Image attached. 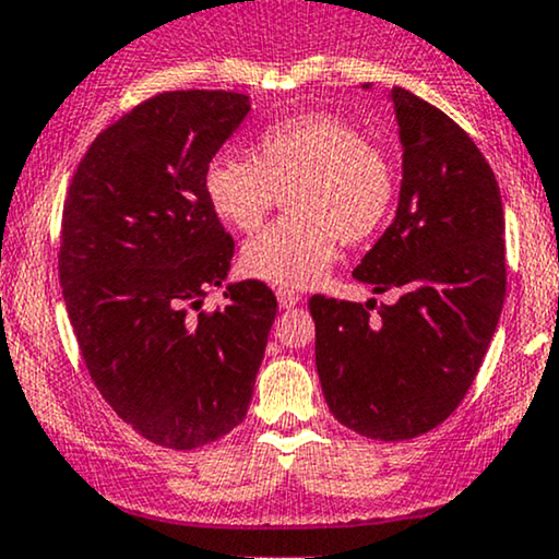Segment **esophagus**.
<instances>
[{
	"label": "esophagus",
	"mask_w": 559,
	"mask_h": 559,
	"mask_svg": "<svg viewBox=\"0 0 559 559\" xmlns=\"http://www.w3.org/2000/svg\"><path fill=\"white\" fill-rule=\"evenodd\" d=\"M301 301L299 292H294V288H278V305L284 307V310H292V307H297Z\"/></svg>",
	"instance_id": "esophagus-1"
}]
</instances>
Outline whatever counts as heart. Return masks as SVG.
<instances>
[{
	"mask_svg": "<svg viewBox=\"0 0 559 559\" xmlns=\"http://www.w3.org/2000/svg\"><path fill=\"white\" fill-rule=\"evenodd\" d=\"M286 189L292 217L243 243L241 265L267 284L301 288L329 271L338 239L362 243L383 228L396 170L355 126L318 112L267 126L254 141V159L221 152L204 168L210 207L236 230L258 228Z\"/></svg>",
	"mask_w": 559,
	"mask_h": 559,
	"instance_id": "heart-1",
	"label": "heart"
}]
</instances>
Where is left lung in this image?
<instances>
[{
    "label": "left lung",
    "instance_id": "1",
    "mask_svg": "<svg viewBox=\"0 0 559 559\" xmlns=\"http://www.w3.org/2000/svg\"><path fill=\"white\" fill-rule=\"evenodd\" d=\"M362 88H370L365 83ZM402 144L396 215L355 267L394 305L316 294V365L342 426L378 441L428 433L471 389L504 305V210L473 139L407 88H389Z\"/></svg>",
    "mask_w": 559,
    "mask_h": 559
}]
</instances>
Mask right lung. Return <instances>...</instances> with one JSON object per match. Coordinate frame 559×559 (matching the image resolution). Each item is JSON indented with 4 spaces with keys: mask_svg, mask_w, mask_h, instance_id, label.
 <instances>
[{
    "mask_svg": "<svg viewBox=\"0 0 559 559\" xmlns=\"http://www.w3.org/2000/svg\"><path fill=\"white\" fill-rule=\"evenodd\" d=\"M236 92L157 94L102 131L70 181L60 284L88 376L144 439L194 449L247 418L273 292L226 284L234 239L204 168L249 112ZM210 285L227 305L198 309Z\"/></svg>",
    "mask_w": 559,
    "mask_h": 559,
    "instance_id": "right-lung-1",
    "label": "right lung"
}]
</instances>
